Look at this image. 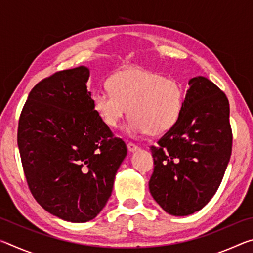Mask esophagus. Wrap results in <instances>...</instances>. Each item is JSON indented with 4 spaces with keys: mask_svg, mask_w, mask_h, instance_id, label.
Returning a JSON list of instances; mask_svg holds the SVG:
<instances>
[{
    "mask_svg": "<svg viewBox=\"0 0 253 253\" xmlns=\"http://www.w3.org/2000/svg\"><path fill=\"white\" fill-rule=\"evenodd\" d=\"M127 148H128V151H129L130 153H132V152H135V151H137V149H138V146H137V145H135L134 143H128L127 144Z\"/></svg>",
    "mask_w": 253,
    "mask_h": 253,
    "instance_id": "1",
    "label": "esophagus"
}]
</instances>
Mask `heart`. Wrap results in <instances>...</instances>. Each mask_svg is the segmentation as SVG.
Segmentation results:
<instances>
[{"instance_id":"1","label":"heart","mask_w":253,"mask_h":253,"mask_svg":"<svg viewBox=\"0 0 253 253\" xmlns=\"http://www.w3.org/2000/svg\"><path fill=\"white\" fill-rule=\"evenodd\" d=\"M109 88L93 92L92 105L101 121L117 128L130 113L128 132L142 135L165 134L181 117L185 89L181 81L144 69L118 71Z\"/></svg>"}]
</instances>
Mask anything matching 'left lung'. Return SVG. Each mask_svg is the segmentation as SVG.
<instances>
[{
    "instance_id": "left-lung-1",
    "label": "left lung",
    "mask_w": 253,
    "mask_h": 253,
    "mask_svg": "<svg viewBox=\"0 0 253 253\" xmlns=\"http://www.w3.org/2000/svg\"><path fill=\"white\" fill-rule=\"evenodd\" d=\"M181 117L151 146L154 172L148 186L170 215L200 211L219 188L232 152L225 93L205 77L188 81Z\"/></svg>"
}]
</instances>
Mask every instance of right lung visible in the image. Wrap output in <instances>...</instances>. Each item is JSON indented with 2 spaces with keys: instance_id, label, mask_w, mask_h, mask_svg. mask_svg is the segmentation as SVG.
Segmentation results:
<instances>
[{
  "instance_id": "add662e5",
  "label": "right lung",
  "mask_w": 253,
  "mask_h": 253,
  "mask_svg": "<svg viewBox=\"0 0 253 253\" xmlns=\"http://www.w3.org/2000/svg\"><path fill=\"white\" fill-rule=\"evenodd\" d=\"M84 66L55 72L29 93L18 146L30 191L45 211L83 223L113 192L127 147L93 108Z\"/></svg>"
}]
</instances>
